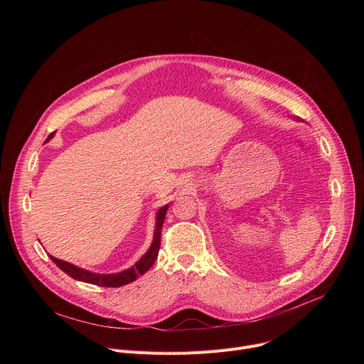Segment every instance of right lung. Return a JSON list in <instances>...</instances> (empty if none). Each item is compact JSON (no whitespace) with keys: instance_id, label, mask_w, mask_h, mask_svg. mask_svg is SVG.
Here are the masks:
<instances>
[{"instance_id":"obj_1","label":"right lung","mask_w":364,"mask_h":364,"mask_svg":"<svg viewBox=\"0 0 364 364\" xmlns=\"http://www.w3.org/2000/svg\"><path fill=\"white\" fill-rule=\"evenodd\" d=\"M53 136H55V132H51L47 139L53 138ZM168 205L170 204L163 205L161 209L157 212L152 243H151L149 249L145 252V255L129 269H125L118 274H95V272L77 268V267H75L69 262H65V261H62V259H58L51 255H48V256L51 261H53L65 274H68L70 278H73L76 281L93 284L97 287H109V288H118V287L127 285L129 282H134L139 275L145 274L152 267L155 259H157V256H159V250H160V245H161V229H163V223L166 219V213L168 210Z\"/></svg>"}]
</instances>
